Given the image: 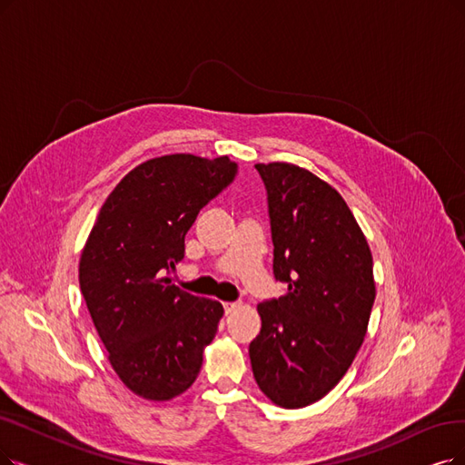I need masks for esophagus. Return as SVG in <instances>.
Returning a JSON list of instances; mask_svg holds the SVG:
<instances>
[{
  "label": "esophagus",
  "mask_w": 465,
  "mask_h": 465,
  "mask_svg": "<svg viewBox=\"0 0 465 465\" xmlns=\"http://www.w3.org/2000/svg\"><path fill=\"white\" fill-rule=\"evenodd\" d=\"M238 307H240L238 302H225V303H223V309H225V314H231V312L236 311Z\"/></svg>",
  "instance_id": "1"
}]
</instances>
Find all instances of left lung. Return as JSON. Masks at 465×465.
<instances>
[{"mask_svg": "<svg viewBox=\"0 0 465 465\" xmlns=\"http://www.w3.org/2000/svg\"><path fill=\"white\" fill-rule=\"evenodd\" d=\"M255 170L267 191L272 274L286 293L257 305L252 370L272 402L303 408L336 387L362 345L376 297L372 253L328 183L292 163Z\"/></svg>", "mask_w": 465, "mask_h": 465, "instance_id": "left-lung-1", "label": "left lung"}]
</instances>
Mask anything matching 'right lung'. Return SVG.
<instances>
[{
	"label": "right lung",
	"instance_id": "right-lung-1",
	"mask_svg": "<svg viewBox=\"0 0 465 465\" xmlns=\"http://www.w3.org/2000/svg\"><path fill=\"white\" fill-rule=\"evenodd\" d=\"M238 173L229 156L170 154L110 193L80 259V290L108 359L134 393L170 401L194 383L223 305L172 284L184 234Z\"/></svg>",
	"mask_w": 465,
	"mask_h": 465
}]
</instances>
